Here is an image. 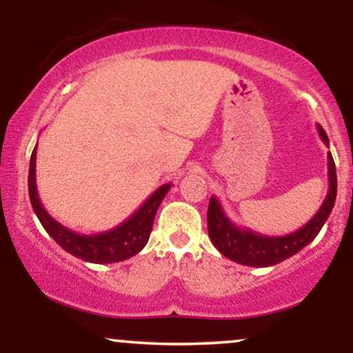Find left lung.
Masks as SVG:
<instances>
[{
    "label": "left lung",
    "mask_w": 353,
    "mask_h": 353,
    "mask_svg": "<svg viewBox=\"0 0 353 353\" xmlns=\"http://www.w3.org/2000/svg\"><path fill=\"white\" fill-rule=\"evenodd\" d=\"M317 131L323 144L329 145V137L320 124H317ZM327 157H329V192H327L325 201L322 202L315 216L303 228L292 234H287V236L272 237L257 234L250 229L237 228L224 212L217 197H210L208 209V230L210 241L219 252L230 261L237 262V264L249 267H269L292 257L303 247L309 245L329 219L332 209H334L335 197H337V174H335L334 157L330 152Z\"/></svg>",
    "instance_id": "1"
}]
</instances>
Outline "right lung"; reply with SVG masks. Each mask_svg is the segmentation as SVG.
Listing matches in <instances>:
<instances>
[{
	"label": "right lung",
	"mask_w": 353,
	"mask_h": 353,
	"mask_svg": "<svg viewBox=\"0 0 353 353\" xmlns=\"http://www.w3.org/2000/svg\"><path fill=\"white\" fill-rule=\"evenodd\" d=\"M36 149H38V144L34 145L33 154H31L30 174H28L31 205L44 230L66 252L92 264H112V262L125 261L144 249L151 236L154 217L165 194L171 189V184H163L159 189L154 190L131 217L125 219L116 228L98 234H78L52 219L39 201L38 188H36Z\"/></svg>",
	"instance_id": "obj_1"
}]
</instances>
